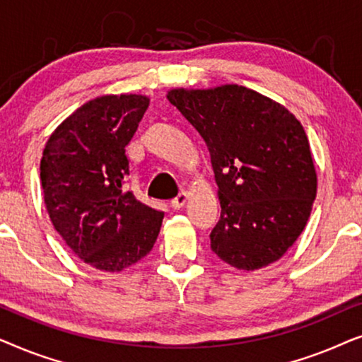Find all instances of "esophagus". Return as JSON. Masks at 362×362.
I'll use <instances>...</instances> for the list:
<instances>
[{
	"label": "esophagus",
	"mask_w": 362,
	"mask_h": 362,
	"mask_svg": "<svg viewBox=\"0 0 362 362\" xmlns=\"http://www.w3.org/2000/svg\"><path fill=\"white\" fill-rule=\"evenodd\" d=\"M187 197H189V194H187L186 191H181L180 194H177V196L175 197V199L171 201V206H173V209H181V207L186 204Z\"/></svg>",
	"instance_id": "obj_1"
}]
</instances>
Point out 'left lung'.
Instances as JSON below:
<instances>
[{
	"label": "left lung",
	"mask_w": 362,
	"mask_h": 362,
	"mask_svg": "<svg viewBox=\"0 0 362 362\" xmlns=\"http://www.w3.org/2000/svg\"><path fill=\"white\" fill-rule=\"evenodd\" d=\"M168 100L211 155L221 219L211 249L237 270L274 264L303 232L316 197L308 136L284 105L252 88H173Z\"/></svg>",
	"instance_id": "1"
}]
</instances>
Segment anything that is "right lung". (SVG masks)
I'll use <instances>...</instances> for the list:
<instances>
[{
	"mask_svg": "<svg viewBox=\"0 0 362 362\" xmlns=\"http://www.w3.org/2000/svg\"><path fill=\"white\" fill-rule=\"evenodd\" d=\"M150 98L102 95L78 107L49 136L41 160L44 204L54 229L83 264L122 272L155 245L165 212L123 191L125 146Z\"/></svg>",
	"mask_w": 362,
	"mask_h": 362,
	"instance_id": "1",
	"label": "right lung"
}]
</instances>
